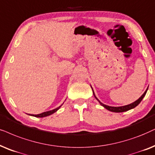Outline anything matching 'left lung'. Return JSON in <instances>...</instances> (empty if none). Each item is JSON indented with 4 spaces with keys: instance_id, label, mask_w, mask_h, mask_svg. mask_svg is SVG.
I'll return each instance as SVG.
<instances>
[{
    "instance_id": "left-lung-1",
    "label": "left lung",
    "mask_w": 155,
    "mask_h": 155,
    "mask_svg": "<svg viewBox=\"0 0 155 155\" xmlns=\"http://www.w3.org/2000/svg\"><path fill=\"white\" fill-rule=\"evenodd\" d=\"M148 87H149V86H148ZM147 90H148V87L147 88V90H145V92H144V93H143V95H142L141 97H140L137 100H136L135 102H132V103L130 104H127V105L121 106V107H112V106H108V105H106V104H104L103 103H102V102H100V100L97 99V97H96L95 95V92H94L93 90H92V92H93V95H94V96H95V97L96 98V100H97V101L100 102V104H101L102 106H103L104 108H106V109L109 110V111H111V112H126V111H127V110H131V109H133V108L137 107V106L138 104L140 103V102L142 101V100L143 99L144 96H145L146 93H147Z\"/></svg>"
}]
</instances>
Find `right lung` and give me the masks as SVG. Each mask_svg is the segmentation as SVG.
Segmentation results:
<instances>
[{
    "instance_id": "add662e5",
    "label": "right lung",
    "mask_w": 155,
    "mask_h": 155,
    "mask_svg": "<svg viewBox=\"0 0 155 155\" xmlns=\"http://www.w3.org/2000/svg\"><path fill=\"white\" fill-rule=\"evenodd\" d=\"M61 106H62V104L60 106V107L55 108V109H54V110H50V111H47V112H43V113H41V114H33V115H32V116H34V117H47V116H49V115H51V114H53L54 112H57L58 110L60 109V107H61Z\"/></svg>"
}]
</instances>
